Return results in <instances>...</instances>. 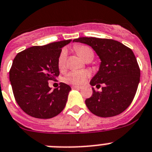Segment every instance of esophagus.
Instances as JSON below:
<instances>
[{
  "mask_svg": "<svg viewBox=\"0 0 152 152\" xmlns=\"http://www.w3.org/2000/svg\"><path fill=\"white\" fill-rule=\"evenodd\" d=\"M72 89H79V90H80V89H81V86H72Z\"/></svg>",
  "mask_w": 152,
  "mask_h": 152,
  "instance_id": "34e87169",
  "label": "esophagus"
}]
</instances>
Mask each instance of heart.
<instances>
[{
    "label": "heart",
    "mask_w": 152,
    "mask_h": 152,
    "mask_svg": "<svg viewBox=\"0 0 152 152\" xmlns=\"http://www.w3.org/2000/svg\"><path fill=\"white\" fill-rule=\"evenodd\" d=\"M75 50L77 52L81 58L85 61L90 58H94V51L90 47L86 45H78L75 47ZM67 60V50L62 49L58 56V66L60 69H63L66 67ZM90 75V72L86 70H72L66 74L63 80L66 83L71 84H82Z\"/></svg>",
    "instance_id": "1"
}]
</instances>
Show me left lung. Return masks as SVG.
Masks as SVG:
<instances>
[{"mask_svg":"<svg viewBox=\"0 0 152 152\" xmlns=\"http://www.w3.org/2000/svg\"><path fill=\"white\" fill-rule=\"evenodd\" d=\"M73 42L91 46L101 61L99 71L90 83L104 86L101 92L92 88L93 95L85 101L88 109L101 117L124 111L133 100L140 82V69L132 50L113 39L83 37Z\"/></svg>","mask_w":152,"mask_h":152,"instance_id":"8db88e82","label":"left lung"}]
</instances>
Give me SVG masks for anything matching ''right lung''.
Listing matches in <instances>:
<instances>
[{"label": "right lung", "mask_w": 152, "mask_h": 152, "mask_svg": "<svg viewBox=\"0 0 152 152\" xmlns=\"http://www.w3.org/2000/svg\"><path fill=\"white\" fill-rule=\"evenodd\" d=\"M71 41L30 47L18 53L14 58L9 78L15 100L27 114L48 119L65 108L71 87L60 83L59 87L52 90L48 81L59 75L58 56L62 47Z\"/></svg>", "instance_id": "right-lung-1"}]
</instances>
